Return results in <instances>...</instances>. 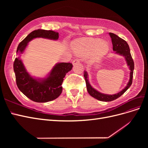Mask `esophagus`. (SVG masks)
<instances>
[{
  "label": "esophagus",
  "mask_w": 148,
  "mask_h": 148,
  "mask_svg": "<svg viewBox=\"0 0 148 148\" xmlns=\"http://www.w3.org/2000/svg\"><path fill=\"white\" fill-rule=\"evenodd\" d=\"M78 63H79V60L78 59H74V60H73V62H72V64H73V65H76V64H78Z\"/></svg>",
  "instance_id": "34e87169"
}]
</instances>
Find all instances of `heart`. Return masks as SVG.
<instances>
[{
	"label": "heart",
	"instance_id": "1",
	"mask_svg": "<svg viewBox=\"0 0 148 148\" xmlns=\"http://www.w3.org/2000/svg\"><path fill=\"white\" fill-rule=\"evenodd\" d=\"M74 52L80 56L91 54L92 59H97L102 57L109 50V44L99 39H78L71 44Z\"/></svg>",
	"mask_w": 148,
	"mask_h": 148
}]
</instances>
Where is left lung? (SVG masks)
<instances>
[{"instance_id":"1","label":"left lung","mask_w":148,"mask_h":148,"mask_svg":"<svg viewBox=\"0 0 148 148\" xmlns=\"http://www.w3.org/2000/svg\"><path fill=\"white\" fill-rule=\"evenodd\" d=\"M109 35L112 39V42L113 45V51L115 52V53L118 54L122 56L125 57V60L127 62V65L129 66V69L130 70V79L129 82L123 89L120 91L119 92L115 94V95H106V94H103L98 91L96 90L95 88H93L91 84H89L88 81V75L86 71H84V77L86 81L87 91L88 93L92 97L95 99L105 102H110L114 101L118 97H120L126 91L127 89L130 87L132 84L133 80V70H134V62L132 59V57L130 53V50L129 46L127 42L123 40V39L119 37L117 35L114 33H109Z\"/></svg>"}]
</instances>
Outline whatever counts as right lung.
Masks as SVG:
<instances>
[{"label": "right lung", "instance_id": "obj_1", "mask_svg": "<svg viewBox=\"0 0 148 148\" xmlns=\"http://www.w3.org/2000/svg\"><path fill=\"white\" fill-rule=\"evenodd\" d=\"M36 38L57 40L59 39V33L52 30H34L19 44L16 53H23L28 43ZM72 67L73 65L71 63H58L53 67L46 78H35L26 71L20 57L15 58L13 63L18 88L29 99L36 102H47L59 97L62 91L61 85L64 78Z\"/></svg>", "mask_w": 148, "mask_h": 148}]
</instances>
